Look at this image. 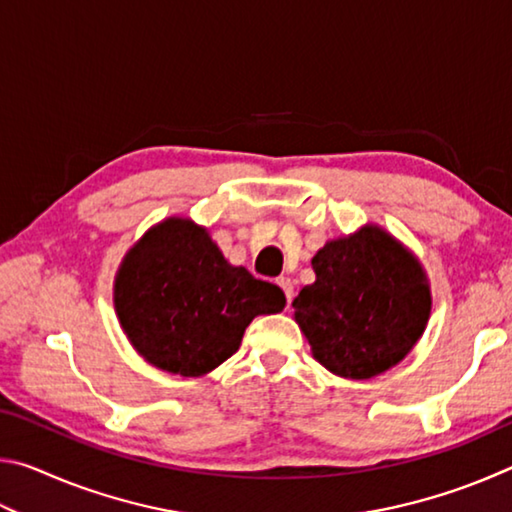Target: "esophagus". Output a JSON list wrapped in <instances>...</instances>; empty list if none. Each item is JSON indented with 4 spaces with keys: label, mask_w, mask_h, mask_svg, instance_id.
Here are the masks:
<instances>
[{
    "label": "esophagus",
    "mask_w": 512,
    "mask_h": 512,
    "mask_svg": "<svg viewBox=\"0 0 512 512\" xmlns=\"http://www.w3.org/2000/svg\"><path fill=\"white\" fill-rule=\"evenodd\" d=\"M277 284H280V289L284 291V296H287V302L291 305V300H293V282L289 280V277H280V280H277Z\"/></svg>",
    "instance_id": "esophagus-1"
}]
</instances>
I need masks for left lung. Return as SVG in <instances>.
Returning a JSON list of instances; mask_svg holds the SVG:
<instances>
[{"label": "left lung", "instance_id": "8db88e82", "mask_svg": "<svg viewBox=\"0 0 512 512\" xmlns=\"http://www.w3.org/2000/svg\"><path fill=\"white\" fill-rule=\"evenodd\" d=\"M316 282L293 300L314 357L334 375L370 379L411 352L431 293L411 253L379 228L334 239L311 259Z\"/></svg>", "mask_w": 512, "mask_h": 512}]
</instances>
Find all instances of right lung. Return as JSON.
<instances>
[{"instance_id":"right-lung-1","label":"right lung","mask_w":512,"mask_h":512,"mask_svg":"<svg viewBox=\"0 0 512 512\" xmlns=\"http://www.w3.org/2000/svg\"><path fill=\"white\" fill-rule=\"evenodd\" d=\"M287 305L280 287L230 266L189 219H167L131 248L115 280V309L142 357L198 377L239 350L250 320Z\"/></svg>"}]
</instances>
